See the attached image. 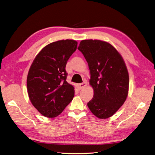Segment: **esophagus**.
Listing matches in <instances>:
<instances>
[{
  "label": "esophagus",
  "mask_w": 155,
  "mask_h": 155,
  "mask_svg": "<svg viewBox=\"0 0 155 155\" xmlns=\"http://www.w3.org/2000/svg\"><path fill=\"white\" fill-rule=\"evenodd\" d=\"M87 82H83V83L78 84V87L79 88V90H81V89H83L84 87H85L87 86Z\"/></svg>",
  "instance_id": "obj_1"
}]
</instances>
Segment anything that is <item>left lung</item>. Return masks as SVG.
Listing matches in <instances>:
<instances>
[{
	"label": "left lung",
	"mask_w": 155,
	"mask_h": 155,
	"mask_svg": "<svg viewBox=\"0 0 155 155\" xmlns=\"http://www.w3.org/2000/svg\"><path fill=\"white\" fill-rule=\"evenodd\" d=\"M78 49L83 54L91 72L94 96L89 109L101 119L112 116L128 95L129 74L121 55L110 44L100 40H83Z\"/></svg>",
	"instance_id": "left-lung-1"
}]
</instances>
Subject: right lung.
<instances>
[{"mask_svg":"<svg viewBox=\"0 0 155 155\" xmlns=\"http://www.w3.org/2000/svg\"><path fill=\"white\" fill-rule=\"evenodd\" d=\"M74 40H61L46 45L33 61L27 77L28 94L41 114L54 118L73 99L74 88L67 81L65 67L76 51Z\"/></svg>","mask_w":155,"mask_h":155,"instance_id":"obj_1","label":"right lung"}]
</instances>
